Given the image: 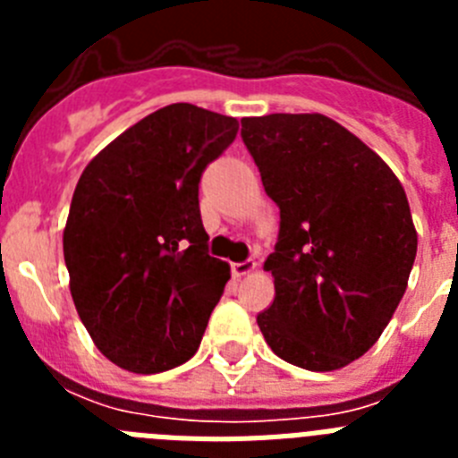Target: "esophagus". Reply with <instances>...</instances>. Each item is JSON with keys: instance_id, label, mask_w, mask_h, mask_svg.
I'll return each instance as SVG.
<instances>
[{"instance_id": "esophagus-1", "label": "esophagus", "mask_w": 458, "mask_h": 458, "mask_svg": "<svg viewBox=\"0 0 458 458\" xmlns=\"http://www.w3.org/2000/svg\"><path fill=\"white\" fill-rule=\"evenodd\" d=\"M254 261L252 259H245V261H236V264H232V275L233 277H242V275H248L250 270H254Z\"/></svg>"}]
</instances>
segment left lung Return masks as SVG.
Returning a JSON list of instances; mask_svg holds the SVG:
<instances>
[{
    "instance_id": "obj_1",
    "label": "left lung",
    "mask_w": 458,
    "mask_h": 458,
    "mask_svg": "<svg viewBox=\"0 0 458 458\" xmlns=\"http://www.w3.org/2000/svg\"><path fill=\"white\" fill-rule=\"evenodd\" d=\"M279 208L264 268L275 301L257 317L275 355L310 371L365 355L403 298L418 233L406 192L365 141L323 114L241 121Z\"/></svg>"
}]
</instances>
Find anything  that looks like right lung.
<instances>
[{"mask_svg":"<svg viewBox=\"0 0 458 458\" xmlns=\"http://www.w3.org/2000/svg\"><path fill=\"white\" fill-rule=\"evenodd\" d=\"M233 116L174 103L93 157L64 229L72 302L100 353L157 374L199 349L229 264L208 254L204 169L236 140Z\"/></svg>","mask_w":458,"mask_h":458,"instance_id":"1","label":"right lung"}]
</instances>
